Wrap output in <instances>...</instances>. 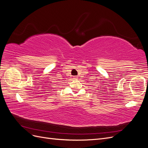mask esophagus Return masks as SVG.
<instances>
[{
    "label": "esophagus",
    "mask_w": 148,
    "mask_h": 148,
    "mask_svg": "<svg viewBox=\"0 0 148 148\" xmlns=\"http://www.w3.org/2000/svg\"><path fill=\"white\" fill-rule=\"evenodd\" d=\"M78 78V77H77V76H75V77H73V79H77Z\"/></svg>",
    "instance_id": "34e87169"
}]
</instances>
